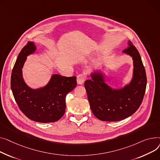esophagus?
I'll list each match as a JSON object with an SVG mask.
<instances>
[{
	"label": "esophagus",
	"mask_w": 160,
	"mask_h": 160,
	"mask_svg": "<svg viewBox=\"0 0 160 160\" xmlns=\"http://www.w3.org/2000/svg\"><path fill=\"white\" fill-rule=\"evenodd\" d=\"M86 79L85 74H79L77 77V82L79 84H82Z\"/></svg>",
	"instance_id": "1"
}]
</instances>
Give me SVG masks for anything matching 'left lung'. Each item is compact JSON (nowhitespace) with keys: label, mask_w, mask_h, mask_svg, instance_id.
<instances>
[{"label":"left lung","mask_w":160,"mask_h":160,"mask_svg":"<svg viewBox=\"0 0 160 160\" xmlns=\"http://www.w3.org/2000/svg\"><path fill=\"white\" fill-rule=\"evenodd\" d=\"M123 53L133 60V74L130 82L119 88H113L105 82L101 70L91 73V79L84 82L91 110L97 118L105 121L124 119L138 109L145 95L147 76L142 58L130 41Z\"/></svg>","instance_id":"8db88e82"}]
</instances>
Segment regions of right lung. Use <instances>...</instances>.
Instances as JSON below:
<instances>
[{
  "instance_id": "1",
  "label": "right lung",
  "mask_w": 160,
  "mask_h": 160,
  "mask_svg": "<svg viewBox=\"0 0 160 160\" xmlns=\"http://www.w3.org/2000/svg\"><path fill=\"white\" fill-rule=\"evenodd\" d=\"M36 50L34 42H28L18 54L12 73L11 88L18 107L27 118L39 123H51L64 115L66 96L76 88V77L53 74L43 87L33 89L27 85L22 77V68L27 56Z\"/></svg>"
}]
</instances>
